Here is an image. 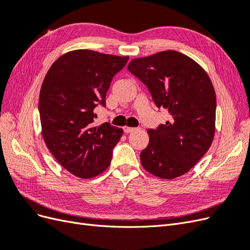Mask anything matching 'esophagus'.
<instances>
[{"label":"esophagus","mask_w":250,"mask_h":250,"mask_svg":"<svg viewBox=\"0 0 250 250\" xmlns=\"http://www.w3.org/2000/svg\"><path fill=\"white\" fill-rule=\"evenodd\" d=\"M123 130H124V132H125V133H130V132H132V131H134V130H135V128H133V127H128V126H124V127H123Z\"/></svg>","instance_id":"34e87169"}]
</instances>
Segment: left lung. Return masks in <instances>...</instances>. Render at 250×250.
I'll return each mask as SVG.
<instances>
[{
	"mask_svg": "<svg viewBox=\"0 0 250 250\" xmlns=\"http://www.w3.org/2000/svg\"><path fill=\"white\" fill-rule=\"evenodd\" d=\"M127 69L147 86L156 106L171 116L166 124L148 130L142 166L164 179L184 175L214 140L216 94L208 75L195 60L172 50L134 58Z\"/></svg>",
	"mask_w": 250,
	"mask_h": 250,
	"instance_id": "left-lung-1",
	"label": "left lung"
}]
</instances>
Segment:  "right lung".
<instances>
[{
	"mask_svg": "<svg viewBox=\"0 0 250 250\" xmlns=\"http://www.w3.org/2000/svg\"><path fill=\"white\" fill-rule=\"evenodd\" d=\"M128 59L75 50L60 56L43 79L39 101L42 138L55 160L75 176L93 178L110 165L123 129L108 122L95 126L94 109L105 106L110 82Z\"/></svg>",
	"mask_w": 250,
	"mask_h": 250,
	"instance_id": "obj_1",
	"label": "right lung"
}]
</instances>
